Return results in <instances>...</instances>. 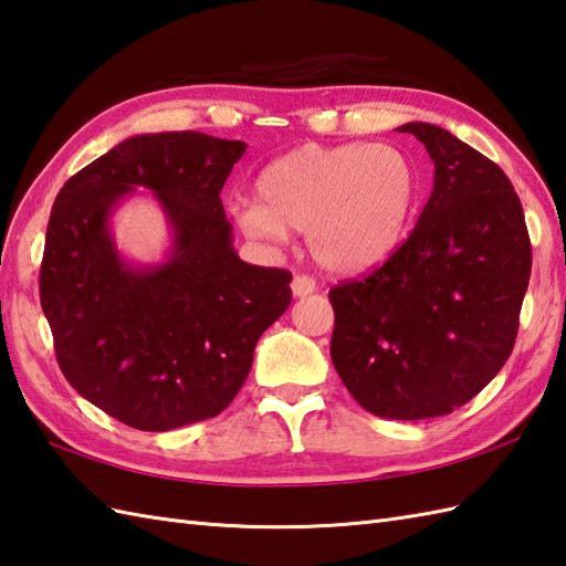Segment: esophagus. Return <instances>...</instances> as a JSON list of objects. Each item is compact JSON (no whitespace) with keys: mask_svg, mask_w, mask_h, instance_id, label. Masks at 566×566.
<instances>
[{"mask_svg":"<svg viewBox=\"0 0 566 566\" xmlns=\"http://www.w3.org/2000/svg\"><path fill=\"white\" fill-rule=\"evenodd\" d=\"M291 287H293L295 297H307L317 291V283H315V279H310V275H295Z\"/></svg>","mask_w":566,"mask_h":566,"instance_id":"esophagus-1","label":"esophagus"}]
</instances>
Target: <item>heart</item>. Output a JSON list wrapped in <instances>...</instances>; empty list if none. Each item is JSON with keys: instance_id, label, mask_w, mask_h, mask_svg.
Here are the masks:
<instances>
[{"instance_id": "obj_1", "label": "heart", "mask_w": 566, "mask_h": 566, "mask_svg": "<svg viewBox=\"0 0 566 566\" xmlns=\"http://www.w3.org/2000/svg\"><path fill=\"white\" fill-rule=\"evenodd\" d=\"M256 200L234 218L251 240L281 242L305 232L319 266L360 273L382 263L405 240L419 200V171L395 145H300L256 179Z\"/></svg>"}]
</instances>
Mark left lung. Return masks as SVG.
<instances>
[{
    "instance_id": "obj_1",
    "label": "left lung",
    "mask_w": 566,
    "mask_h": 566,
    "mask_svg": "<svg viewBox=\"0 0 566 566\" xmlns=\"http://www.w3.org/2000/svg\"><path fill=\"white\" fill-rule=\"evenodd\" d=\"M433 159L409 240L360 281L332 287V363L358 405L419 421L462 407L509 360L531 281L521 200L492 159L431 123L399 125Z\"/></svg>"
}]
</instances>
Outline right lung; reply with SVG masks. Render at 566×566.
I'll use <instances>...</instances> for the list:
<instances>
[{
  "mask_svg": "<svg viewBox=\"0 0 566 566\" xmlns=\"http://www.w3.org/2000/svg\"><path fill=\"white\" fill-rule=\"evenodd\" d=\"M244 153L247 143L196 130L133 135L74 174L50 210L41 305L60 370L133 429L218 417L291 305L293 275L251 266L232 247L220 191ZM137 187L170 228L157 264L125 260L112 240V212Z\"/></svg>",
  "mask_w": 566,
  "mask_h": 566,
  "instance_id": "1",
  "label": "right lung"
}]
</instances>
